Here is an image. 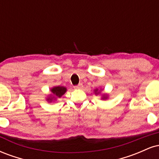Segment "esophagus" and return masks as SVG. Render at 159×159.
Instances as JSON below:
<instances>
[{"instance_id":"34e87169","label":"esophagus","mask_w":159,"mask_h":159,"mask_svg":"<svg viewBox=\"0 0 159 159\" xmlns=\"http://www.w3.org/2000/svg\"><path fill=\"white\" fill-rule=\"evenodd\" d=\"M82 87H83V84H79L75 86V87H74L75 89H81Z\"/></svg>"}]
</instances>
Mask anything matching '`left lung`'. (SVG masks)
<instances>
[{"label": "left lung", "instance_id": "1", "mask_svg": "<svg viewBox=\"0 0 159 159\" xmlns=\"http://www.w3.org/2000/svg\"><path fill=\"white\" fill-rule=\"evenodd\" d=\"M101 91H102V89H100V90H98V89L96 88L94 90V93H95V95H96V96H97V95H98V94H101ZM107 98H108V94H107V93L102 94V97H101L102 100H106V99H107Z\"/></svg>", "mask_w": 159, "mask_h": 159}]
</instances>
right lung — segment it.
Instances as JSON below:
<instances>
[{
    "label": "right lung",
    "instance_id": "obj_1",
    "mask_svg": "<svg viewBox=\"0 0 159 159\" xmlns=\"http://www.w3.org/2000/svg\"><path fill=\"white\" fill-rule=\"evenodd\" d=\"M66 90V87H63V86H56V87H53L52 88L50 89L51 93L47 96L45 99H46V101L48 102H56L57 101L58 98H60L63 95L65 94Z\"/></svg>",
    "mask_w": 159,
    "mask_h": 159
}]
</instances>
